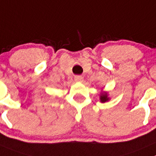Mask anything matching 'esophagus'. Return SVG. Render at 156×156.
<instances>
[{"label":"esophagus","instance_id":"obj_1","mask_svg":"<svg viewBox=\"0 0 156 156\" xmlns=\"http://www.w3.org/2000/svg\"><path fill=\"white\" fill-rule=\"evenodd\" d=\"M74 80H75L76 82H82L83 80V78L81 76H75Z\"/></svg>","mask_w":156,"mask_h":156}]
</instances>
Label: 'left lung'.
<instances>
[{"label": "left lung", "instance_id": "8db88e82", "mask_svg": "<svg viewBox=\"0 0 156 156\" xmlns=\"http://www.w3.org/2000/svg\"><path fill=\"white\" fill-rule=\"evenodd\" d=\"M109 98L108 97V93L106 92H103L100 94V102L101 103H106V102L109 101Z\"/></svg>", "mask_w": 156, "mask_h": 156}]
</instances>
